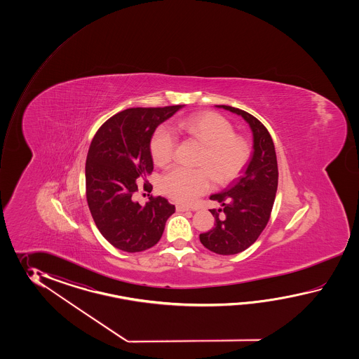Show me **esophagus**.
<instances>
[{
    "label": "esophagus",
    "instance_id": "34e87169",
    "mask_svg": "<svg viewBox=\"0 0 359 359\" xmlns=\"http://www.w3.org/2000/svg\"><path fill=\"white\" fill-rule=\"evenodd\" d=\"M177 212H189V210H191L189 206H184V205H177L176 206Z\"/></svg>",
    "mask_w": 359,
    "mask_h": 359
}]
</instances>
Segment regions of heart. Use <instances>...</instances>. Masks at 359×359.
<instances>
[{
	"mask_svg": "<svg viewBox=\"0 0 359 359\" xmlns=\"http://www.w3.org/2000/svg\"><path fill=\"white\" fill-rule=\"evenodd\" d=\"M175 128L206 145L201 164L210 167H173L161 176V191L177 203H194L213 187L214 177L221 183L233 180L249 161V146L243 138L235 136L232 124L221 115H192L176 121ZM176 146L173 130L165 126L156 130L150 145L155 164L163 167L173 161Z\"/></svg>",
	"mask_w": 359,
	"mask_h": 359,
	"instance_id": "1",
	"label": "heart"
}]
</instances>
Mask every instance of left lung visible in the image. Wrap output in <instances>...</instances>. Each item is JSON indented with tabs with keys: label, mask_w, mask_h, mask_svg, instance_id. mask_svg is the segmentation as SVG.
Returning <instances> with one entry per match:
<instances>
[{
	"label": "left lung",
	"mask_w": 359,
	"mask_h": 359,
	"mask_svg": "<svg viewBox=\"0 0 359 359\" xmlns=\"http://www.w3.org/2000/svg\"><path fill=\"white\" fill-rule=\"evenodd\" d=\"M240 115L252 133V153L241 176L224 190L210 195L221 208L210 209L214 229L200 235L201 244L210 252L232 255L244 252L255 243L267 226L275 203L278 169L275 145L262 123L237 107L215 105Z\"/></svg>",
	"instance_id": "left-lung-1"
}]
</instances>
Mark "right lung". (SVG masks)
<instances>
[{"mask_svg":"<svg viewBox=\"0 0 359 359\" xmlns=\"http://www.w3.org/2000/svg\"><path fill=\"white\" fill-rule=\"evenodd\" d=\"M184 105L132 107L104 123L92 140L86 161V195L101 235L116 249L144 252L161 240L176 208L150 196L145 206L133 201L137 181L154 169V132Z\"/></svg>","mask_w":359,"mask_h":359,"instance_id":"1","label":"right lung"}]
</instances>
